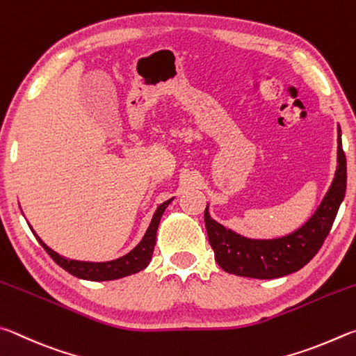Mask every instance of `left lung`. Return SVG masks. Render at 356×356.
<instances>
[{
  "instance_id": "obj_1",
  "label": "left lung",
  "mask_w": 356,
  "mask_h": 356,
  "mask_svg": "<svg viewBox=\"0 0 356 356\" xmlns=\"http://www.w3.org/2000/svg\"><path fill=\"white\" fill-rule=\"evenodd\" d=\"M346 186L347 162L342 149L341 129H338V168L332 188L314 216L297 232L272 241L247 239L211 219L207 207L204 225L217 264L228 273L259 280L278 278L300 270L316 257L332 229L344 200Z\"/></svg>"
}]
</instances>
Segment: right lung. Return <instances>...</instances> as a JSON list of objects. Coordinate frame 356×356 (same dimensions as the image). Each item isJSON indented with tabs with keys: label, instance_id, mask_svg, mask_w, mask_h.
Masks as SVG:
<instances>
[{
	"label": "right lung",
	"instance_id": "right-lung-1",
	"mask_svg": "<svg viewBox=\"0 0 356 356\" xmlns=\"http://www.w3.org/2000/svg\"><path fill=\"white\" fill-rule=\"evenodd\" d=\"M170 202L172 198L159 204V208L156 209L145 236H143L142 241L137 244V247H134L133 250H131L128 254H124V257L114 261H108V263H86V261H74V259L64 258L56 252H53L49 247H47L45 242H43L34 232L33 233L37 238V241L40 242V245L45 248V252L53 258L54 263L59 264L62 269L67 270L68 273H72V275L83 280H90V282H108V280H117V278L131 275V273L139 272L148 266L149 259H152L154 244H156V232H158L159 220Z\"/></svg>",
	"mask_w": 356,
	"mask_h": 356
}]
</instances>
